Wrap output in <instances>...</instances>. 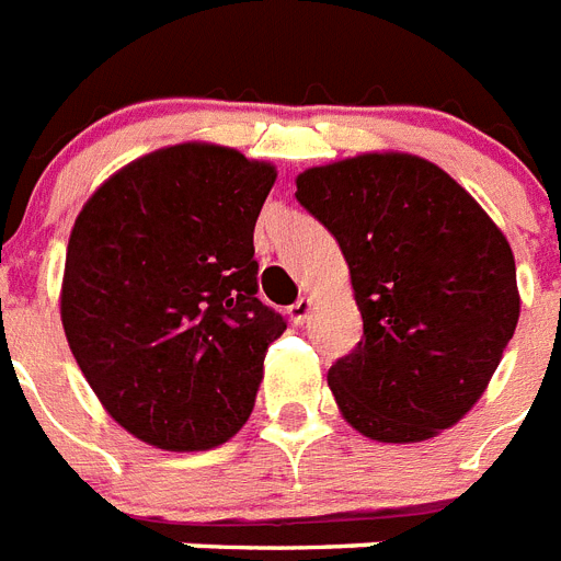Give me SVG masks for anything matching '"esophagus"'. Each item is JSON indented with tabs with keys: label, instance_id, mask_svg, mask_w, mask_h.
Instances as JSON below:
<instances>
[{
	"label": "esophagus",
	"instance_id": "esophagus-1",
	"mask_svg": "<svg viewBox=\"0 0 561 561\" xmlns=\"http://www.w3.org/2000/svg\"><path fill=\"white\" fill-rule=\"evenodd\" d=\"M309 312H312V298H307V295H304V298H298V301L293 304V321H295V324H304V321L309 318Z\"/></svg>",
	"mask_w": 561,
	"mask_h": 561
}]
</instances>
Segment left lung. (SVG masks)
<instances>
[{"mask_svg":"<svg viewBox=\"0 0 561 561\" xmlns=\"http://www.w3.org/2000/svg\"><path fill=\"white\" fill-rule=\"evenodd\" d=\"M298 203L339 240L365 335L327 382L379 443H420L483 397L518 324L507 237L434 161L362 153L298 173Z\"/></svg>","mask_w":561,"mask_h":561,"instance_id":"8db88e82","label":"left lung"}]
</instances>
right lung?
Returning a JSON list of instances; mask_svg holds the SVG:
<instances>
[{"instance_id": "obj_1", "label": "right lung", "mask_w": 561, "mask_h": 561, "mask_svg": "<svg viewBox=\"0 0 561 561\" xmlns=\"http://www.w3.org/2000/svg\"><path fill=\"white\" fill-rule=\"evenodd\" d=\"M275 164L208 141L115 170L80 208L60 321L106 414L147 446L203 451L249 420L286 321L257 298L254 222Z\"/></svg>"}]
</instances>
